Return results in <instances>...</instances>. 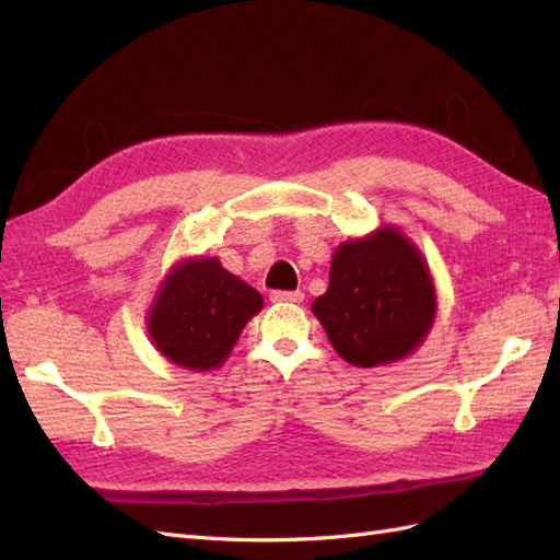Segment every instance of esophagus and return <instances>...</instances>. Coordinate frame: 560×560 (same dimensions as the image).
Segmentation results:
<instances>
[{
    "label": "esophagus",
    "instance_id": "1",
    "mask_svg": "<svg viewBox=\"0 0 560 560\" xmlns=\"http://www.w3.org/2000/svg\"><path fill=\"white\" fill-rule=\"evenodd\" d=\"M305 295L301 291H273L271 303H303Z\"/></svg>",
    "mask_w": 560,
    "mask_h": 560
}]
</instances>
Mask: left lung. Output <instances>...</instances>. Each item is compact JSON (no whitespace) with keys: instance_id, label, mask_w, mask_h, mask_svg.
Segmentation results:
<instances>
[{"instance_id":"obj_1","label":"left lung","mask_w":560,"mask_h":560,"mask_svg":"<svg viewBox=\"0 0 560 560\" xmlns=\"http://www.w3.org/2000/svg\"><path fill=\"white\" fill-rule=\"evenodd\" d=\"M435 311L428 261L397 225L341 243L331 255L329 289L313 301L331 347L359 368L407 359L431 331Z\"/></svg>"}]
</instances>
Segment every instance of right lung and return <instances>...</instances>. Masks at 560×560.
I'll use <instances>...</instances> for the list:
<instances>
[{"label": "right lung", "instance_id": "obj_1", "mask_svg": "<svg viewBox=\"0 0 560 560\" xmlns=\"http://www.w3.org/2000/svg\"><path fill=\"white\" fill-rule=\"evenodd\" d=\"M261 305V295L219 257H189L159 283L147 329L163 359L185 371H217Z\"/></svg>", "mask_w": 560, "mask_h": 560}]
</instances>
